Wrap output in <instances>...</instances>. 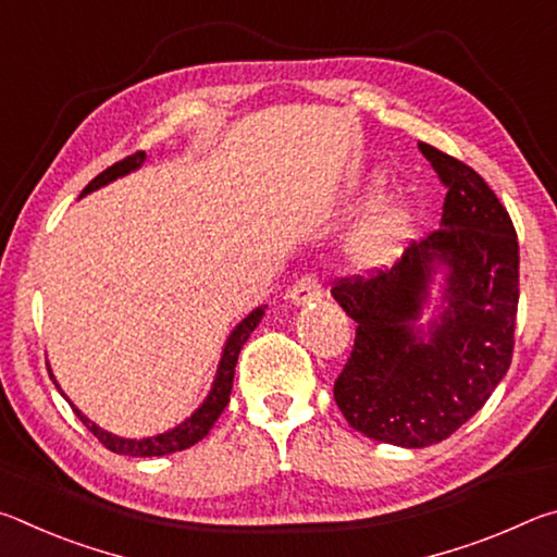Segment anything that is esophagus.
<instances>
[{
	"label": "esophagus",
	"instance_id": "esophagus-1",
	"mask_svg": "<svg viewBox=\"0 0 557 557\" xmlns=\"http://www.w3.org/2000/svg\"><path fill=\"white\" fill-rule=\"evenodd\" d=\"M322 297V282L317 275H305L295 282V287L289 289V299L295 301L297 307H305L309 301H317Z\"/></svg>",
	"mask_w": 557,
	"mask_h": 557
}]
</instances>
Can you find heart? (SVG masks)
I'll return each instance as SVG.
<instances>
[{
	"mask_svg": "<svg viewBox=\"0 0 557 557\" xmlns=\"http://www.w3.org/2000/svg\"><path fill=\"white\" fill-rule=\"evenodd\" d=\"M410 233V213L403 206H388L361 225L351 243V256L361 268H375L400 250Z\"/></svg>",
	"mask_w": 557,
	"mask_h": 557,
	"instance_id": "b5f03b06",
	"label": "heart"
}]
</instances>
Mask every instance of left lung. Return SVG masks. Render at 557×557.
I'll return each mask as SVG.
<instances>
[{"instance_id": "1", "label": "left lung", "mask_w": 557, "mask_h": 557, "mask_svg": "<svg viewBox=\"0 0 557 557\" xmlns=\"http://www.w3.org/2000/svg\"><path fill=\"white\" fill-rule=\"evenodd\" d=\"M418 147L447 186L442 228L412 243L391 270L332 287L356 322L351 356L334 383L338 410L366 437L408 449L447 440L484 408L511 366L518 312L511 215L474 169ZM440 269L441 307L425 333L413 322Z\"/></svg>"}]
</instances>
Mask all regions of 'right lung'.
Returning a JSON list of instances; mask_svg holds the SVG:
<instances>
[{"mask_svg":"<svg viewBox=\"0 0 557 557\" xmlns=\"http://www.w3.org/2000/svg\"><path fill=\"white\" fill-rule=\"evenodd\" d=\"M145 159H147L145 152H135V154H129V157L122 159V162L108 166L106 172L98 174L86 188H83L81 196H86L90 191H96V188H100V186L115 182V178H120V176L135 172V169H139V166L145 164ZM262 314H265V307L252 309V312L245 317L238 326L233 329L231 336H228V342H225V346H223V356H221L219 371H215L211 393L206 395V400L191 412V418H186L182 425H176L174 430H166V432H162V435H157V437L127 440V437L112 435V432L98 428L96 422H90L86 414H83L78 408H75V405L69 398H65V393L59 388V385H55V388H59L63 398L73 405V412L78 414L83 425H86L92 432V435H96L110 451H115V455H127V457H164V455H172V451H182V449L196 445V442L209 435V430L213 428V422L219 420V414L223 412L225 405H228L231 391H233L235 363H238V354H240L243 344L248 342V336L256 332V326L260 324ZM49 375L53 379L51 369H49ZM53 383H55V379H53Z\"/></svg>","mask_w":557,"mask_h":557,"instance_id":"right-lung-1","label":"right lung"}]
</instances>
